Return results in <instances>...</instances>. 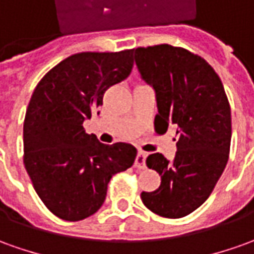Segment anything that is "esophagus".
<instances>
[{"instance_id":"obj_1","label":"esophagus","mask_w":254,"mask_h":254,"mask_svg":"<svg viewBox=\"0 0 254 254\" xmlns=\"http://www.w3.org/2000/svg\"><path fill=\"white\" fill-rule=\"evenodd\" d=\"M146 153L143 151H139L137 156H136V160H134V167L136 168H144L146 167Z\"/></svg>"}]
</instances>
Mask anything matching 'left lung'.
<instances>
[{"label":"left lung","instance_id":"obj_1","mask_svg":"<svg viewBox=\"0 0 254 254\" xmlns=\"http://www.w3.org/2000/svg\"><path fill=\"white\" fill-rule=\"evenodd\" d=\"M133 54L141 79L156 93V129L165 132L175 125L179 136L172 161L160 153L147 157L161 185L141 193V201L161 217L181 218L208 199L228 163V98L215 70L185 48L160 44Z\"/></svg>","mask_w":254,"mask_h":254}]
</instances>
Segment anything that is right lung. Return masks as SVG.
<instances>
[{"label":"right lung","instance_id":"right-lung-1","mask_svg":"<svg viewBox=\"0 0 254 254\" xmlns=\"http://www.w3.org/2000/svg\"><path fill=\"white\" fill-rule=\"evenodd\" d=\"M132 68L133 50L80 53L60 62L33 91L23 124V163L41 201L62 220L93 215L113 175L133 165L132 144L100 143L83 127L105 90Z\"/></svg>","mask_w":254,"mask_h":254}]
</instances>
